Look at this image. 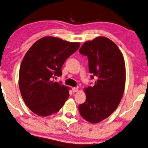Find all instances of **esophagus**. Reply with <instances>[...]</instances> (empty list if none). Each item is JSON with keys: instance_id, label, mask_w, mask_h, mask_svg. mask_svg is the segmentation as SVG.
Segmentation results:
<instances>
[{"instance_id": "1", "label": "esophagus", "mask_w": 148, "mask_h": 148, "mask_svg": "<svg viewBox=\"0 0 148 148\" xmlns=\"http://www.w3.org/2000/svg\"><path fill=\"white\" fill-rule=\"evenodd\" d=\"M78 90H79L78 87H73L72 88V90H73V92H75L77 91H78Z\"/></svg>"}]
</instances>
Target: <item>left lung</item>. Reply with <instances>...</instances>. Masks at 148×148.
<instances>
[{
	"instance_id": "left-lung-1",
	"label": "left lung",
	"mask_w": 148,
	"mask_h": 148,
	"mask_svg": "<svg viewBox=\"0 0 148 148\" xmlns=\"http://www.w3.org/2000/svg\"><path fill=\"white\" fill-rule=\"evenodd\" d=\"M87 56L88 69L97 81L93 87L84 88L86 101L79 106L80 114L92 124L112 114L123 96L126 83L124 56L112 40L99 36L84 43L79 49Z\"/></svg>"
}]
</instances>
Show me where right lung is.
Returning <instances> with one entry per match:
<instances>
[{
	"mask_svg": "<svg viewBox=\"0 0 148 148\" xmlns=\"http://www.w3.org/2000/svg\"><path fill=\"white\" fill-rule=\"evenodd\" d=\"M79 46V42L45 36L36 41L26 52L20 67L19 88L32 112L47 116L64 105L70 88L54 79L62 75L63 63Z\"/></svg>",
	"mask_w": 148,
	"mask_h": 148,
	"instance_id": "right-lung-1",
	"label": "right lung"
}]
</instances>
